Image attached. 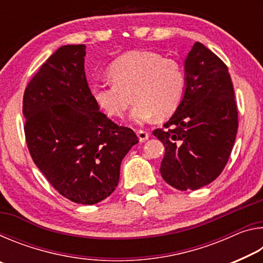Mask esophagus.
Returning <instances> with one entry per match:
<instances>
[{
    "label": "esophagus",
    "instance_id": "1",
    "mask_svg": "<svg viewBox=\"0 0 263 263\" xmlns=\"http://www.w3.org/2000/svg\"><path fill=\"white\" fill-rule=\"evenodd\" d=\"M137 136H138V138H139V140H140L141 142H144V141L147 140L148 137H149L148 132H146V131H144V130H138V131H137Z\"/></svg>",
    "mask_w": 263,
    "mask_h": 263
}]
</instances>
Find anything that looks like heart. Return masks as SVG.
I'll list each match as a JSON object with an SVG mask.
<instances>
[{
    "label": "heart",
    "instance_id": "obj_1",
    "mask_svg": "<svg viewBox=\"0 0 263 263\" xmlns=\"http://www.w3.org/2000/svg\"><path fill=\"white\" fill-rule=\"evenodd\" d=\"M112 82H96L91 97L109 117H122L132 103L130 118L145 124L155 117L174 112L184 92L183 68L174 59L147 50L127 52L117 58L108 69Z\"/></svg>",
    "mask_w": 263,
    "mask_h": 263
}]
</instances>
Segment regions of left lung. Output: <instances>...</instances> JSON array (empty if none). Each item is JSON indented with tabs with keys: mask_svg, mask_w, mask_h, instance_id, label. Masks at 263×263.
I'll list each match as a JSON object with an SVG mask.
<instances>
[{
	"mask_svg": "<svg viewBox=\"0 0 263 263\" xmlns=\"http://www.w3.org/2000/svg\"><path fill=\"white\" fill-rule=\"evenodd\" d=\"M182 100L153 135L164 146L160 173L169 185L196 190L220 175L238 130L234 89L226 65L201 43L184 60Z\"/></svg>",
	"mask_w": 263,
	"mask_h": 263,
	"instance_id": "left-lung-1",
	"label": "left lung"
}]
</instances>
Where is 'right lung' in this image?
Instances as JSON below:
<instances>
[{
  "label": "right lung",
  "mask_w": 263,
  "mask_h": 263,
  "mask_svg": "<svg viewBox=\"0 0 263 263\" xmlns=\"http://www.w3.org/2000/svg\"><path fill=\"white\" fill-rule=\"evenodd\" d=\"M84 57L86 45L58 48L26 87L23 115L35 166L64 197L91 205L114 193L122 160L139 140L95 104Z\"/></svg>",
  "instance_id": "right-lung-1"
}]
</instances>
